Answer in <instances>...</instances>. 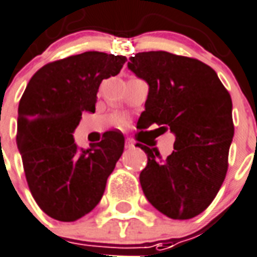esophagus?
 I'll return each instance as SVG.
<instances>
[{"mask_svg":"<svg viewBox=\"0 0 257 257\" xmlns=\"http://www.w3.org/2000/svg\"><path fill=\"white\" fill-rule=\"evenodd\" d=\"M124 147H126V149H133V147H134V143H133L131 141H126V143H124Z\"/></svg>","mask_w":257,"mask_h":257,"instance_id":"1","label":"esophagus"}]
</instances>
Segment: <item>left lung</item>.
I'll list each match as a JSON object with an SVG mask.
<instances>
[{
	"mask_svg": "<svg viewBox=\"0 0 257 257\" xmlns=\"http://www.w3.org/2000/svg\"><path fill=\"white\" fill-rule=\"evenodd\" d=\"M127 66L149 83L145 111L147 128L157 123L175 135L174 151L162 159L147 154L139 180L151 204L166 216L186 220L210 206L224 182L233 138L232 99L212 67L199 59L167 51H145Z\"/></svg>",
	"mask_w": 257,
	"mask_h": 257,
	"instance_id": "obj_1",
	"label": "left lung"
}]
</instances>
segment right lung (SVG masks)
Listing matches in <instances>:
<instances>
[{
    "label": "right lung",
    "mask_w": 257,
    "mask_h": 257,
    "mask_svg": "<svg viewBox=\"0 0 257 257\" xmlns=\"http://www.w3.org/2000/svg\"><path fill=\"white\" fill-rule=\"evenodd\" d=\"M127 58L86 51L45 65L29 81L18 106L17 147L33 198L46 215L75 221L94 210L124 147L123 134L106 131L91 149L73 138L83 111H95L100 82Z\"/></svg>",
    "instance_id": "1"
}]
</instances>
